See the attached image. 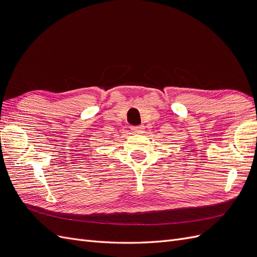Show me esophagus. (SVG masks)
<instances>
[{
  "instance_id": "34e87169",
  "label": "esophagus",
  "mask_w": 257,
  "mask_h": 257,
  "mask_svg": "<svg viewBox=\"0 0 257 257\" xmlns=\"http://www.w3.org/2000/svg\"><path fill=\"white\" fill-rule=\"evenodd\" d=\"M144 126L143 125H136V126H132V131L134 132L136 134H142L144 133Z\"/></svg>"
}]
</instances>
